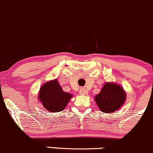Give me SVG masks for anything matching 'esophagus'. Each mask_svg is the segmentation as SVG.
Here are the masks:
<instances>
[{
    "label": "esophagus",
    "instance_id": "1",
    "mask_svg": "<svg viewBox=\"0 0 153 153\" xmlns=\"http://www.w3.org/2000/svg\"><path fill=\"white\" fill-rule=\"evenodd\" d=\"M79 94L81 95H86L88 94V91H87L86 88H80V90H79Z\"/></svg>",
    "mask_w": 153,
    "mask_h": 153
}]
</instances>
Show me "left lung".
Here are the masks:
<instances>
[{"label":"left lung","mask_w":153,"mask_h":153,"mask_svg":"<svg viewBox=\"0 0 153 153\" xmlns=\"http://www.w3.org/2000/svg\"><path fill=\"white\" fill-rule=\"evenodd\" d=\"M126 94L120 85L106 83L100 94L95 97L98 108L105 113H113L124 104Z\"/></svg>","instance_id":"obj_1"}]
</instances>
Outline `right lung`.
I'll return each mask as SVG.
<instances>
[{
    "instance_id": "add662e5",
    "label": "right lung",
    "mask_w": 153,
    "mask_h": 153,
    "mask_svg": "<svg viewBox=\"0 0 153 153\" xmlns=\"http://www.w3.org/2000/svg\"><path fill=\"white\" fill-rule=\"evenodd\" d=\"M72 96L62 91L57 79L45 83L39 91V98L49 112L62 111Z\"/></svg>"
}]
</instances>
